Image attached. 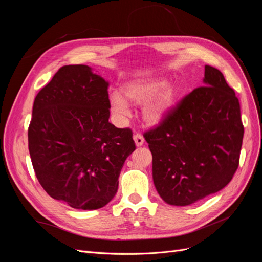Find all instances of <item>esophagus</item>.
Segmentation results:
<instances>
[{"instance_id": "1", "label": "esophagus", "mask_w": 262, "mask_h": 262, "mask_svg": "<svg viewBox=\"0 0 262 262\" xmlns=\"http://www.w3.org/2000/svg\"><path fill=\"white\" fill-rule=\"evenodd\" d=\"M133 140H134V143H136L137 146H142V145H143V143H144V138L142 137L140 133L134 134Z\"/></svg>"}]
</instances>
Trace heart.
Returning <instances> with one entry per match:
<instances>
[{
    "mask_svg": "<svg viewBox=\"0 0 262 262\" xmlns=\"http://www.w3.org/2000/svg\"><path fill=\"white\" fill-rule=\"evenodd\" d=\"M181 89L169 85L167 78H154L148 81L128 83L123 89L125 98L136 105H143L142 115L149 124H158L173 112L181 98ZM113 114L118 119L130 115L128 101L120 93L113 92L109 97Z\"/></svg>",
    "mask_w": 262,
    "mask_h": 262,
    "instance_id": "heart-1",
    "label": "heart"
}]
</instances>
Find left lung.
Masks as SVG:
<instances>
[{"label":"left lung","instance_id":"1","mask_svg":"<svg viewBox=\"0 0 262 262\" xmlns=\"http://www.w3.org/2000/svg\"><path fill=\"white\" fill-rule=\"evenodd\" d=\"M203 85L145 133L153 181L168 204L185 207L223 189L238 167L244 125L235 92L205 66Z\"/></svg>","mask_w":262,"mask_h":262}]
</instances>
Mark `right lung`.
<instances>
[{
    "mask_svg": "<svg viewBox=\"0 0 262 262\" xmlns=\"http://www.w3.org/2000/svg\"><path fill=\"white\" fill-rule=\"evenodd\" d=\"M108 86L89 66H66L34 101L28 148L37 179L73 209L96 210L112 201L136 149L132 131L108 121Z\"/></svg>",
    "mask_w": 262,
    "mask_h": 262,
    "instance_id": "obj_1",
    "label": "right lung"
}]
</instances>
